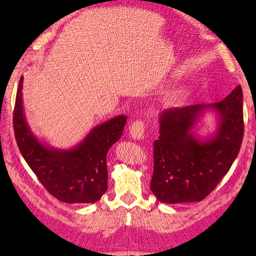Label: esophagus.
<instances>
[{
	"mask_svg": "<svg viewBox=\"0 0 256 256\" xmlns=\"http://www.w3.org/2000/svg\"><path fill=\"white\" fill-rule=\"evenodd\" d=\"M144 131H145L144 122L142 120H136V121H134L131 124V126H130L128 133L133 140H140L144 138Z\"/></svg>",
	"mask_w": 256,
	"mask_h": 256,
	"instance_id": "1",
	"label": "esophagus"
}]
</instances>
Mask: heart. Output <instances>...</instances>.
<instances>
[{"label":"heart","instance_id":"obj_1","mask_svg":"<svg viewBox=\"0 0 256 256\" xmlns=\"http://www.w3.org/2000/svg\"><path fill=\"white\" fill-rule=\"evenodd\" d=\"M182 94H178V96H182Z\"/></svg>","mask_w":256,"mask_h":256}]
</instances>
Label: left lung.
I'll use <instances>...</instances> for the list:
<instances>
[{
    "label": "left lung",
    "instance_id": "8db88e82",
    "mask_svg": "<svg viewBox=\"0 0 256 256\" xmlns=\"http://www.w3.org/2000/svg\"><path fill=\"white\" fill-rule=\"evenodd\" d=\"M242 99L238 86L220 102L168 108L160 114L150 190L160 202L201 201L226 175L243 140ZM206 110L217 114L218 125L214 134L200 140L193 128Z\"/></svg>",
    "mask_w": 256,
    "mask_h": 256
}]
</instances>
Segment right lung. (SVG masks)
<instances>
[{"label":"right lung","instance_id":"1","mask_svg":"<svg viewBox=\"0 0 256 256\" xmlns=\"http://www.w3.org/2000/svg\"><path fill=\"white\" fill-rule=\"evenodd\" d=\"M23 80L20 77L14 108V133L24 160L47 192L67 204H92L108 189L106 154L121 138L126 116L101 123L70 150H59L42 143L24 113Z\"/></svg>","mask_w":256,"mask_h":256}]
</instances>
